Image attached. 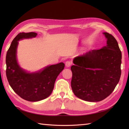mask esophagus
Returning <instances> with one entry per match:
<instances>
[{"instance_id":"34e87169","label":"esophagus","mask_w":129,"mask_h":129,"mask_svg":"<svg viewBox=\"0 0 129 129\" xmlns=\"http://www.w3.org/2000/svg\"><path fill=\"white\" fill-rule=\"evenodd\" d=\"M71 64H72V62H71L70 61H69V60H68V61H67L66 62H65V66L67 68H69V67H70Z\"/></svg>"}]
</instances>
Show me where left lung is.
<instances>
[{
  "instance_id": "8db88e82",
  "label": "left lung",
  "mask_w": 129,
  "mask_h": 129,
  "mask_svg": "<svg viewBox=\"0 0 129 129\" xmlns=\"http://www.w3.org/2000/svg\"><path fill=\"white\" fill-rule=\"evenodd\" d=\"M106 45L75 57L71 86L76 97L97 102L110 95L121 76V52L113 35L103 33Z\"/></svg>"
}]
</instances>
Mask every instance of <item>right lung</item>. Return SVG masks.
Returning a JSON list of instances; mask_svg holds the SVG:
<instances>
[{
    "label": "right lung",
    "instance_id": "1",
    "mask_svg": "<svg viewBox=\"0 0 129 129\" xmlns=\"http://www.w3.org/2000/svg\"><path fill=\"white\" fill-rule=\"evenodd\" d=\"M37 35L34 32L18 34L12 41L6 56V75L11 87L23 99L33 102L44 99L51 94L56 79L65 67L64 63L60 62L31 73L20 67L16 59L18 41Z\"/></svg>",
    "mask_w": 129,
    "mask_h": 129
}]
</instances>
